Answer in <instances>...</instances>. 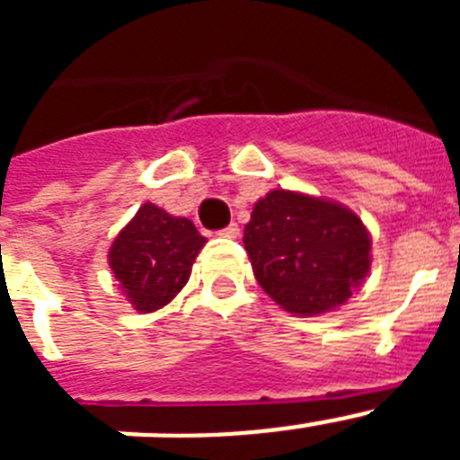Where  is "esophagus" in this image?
<instances>
[{
  "label": "esophagus",
  "mask_w": 460,
  "mask_h": 460,
  "mask_svg": "<svg viewBox=\"0 0 460 460\" xmlns=\"http://www.w3.org/2000/svg\"><path fill=\"white\" fill-rule=\"evenodd\" d=\"M218 234H223V237H227V239H237L239 237V226H237V223H230V226L223 227Z\"/></svg>",
  "instance_id": "1"
}]
</instances>
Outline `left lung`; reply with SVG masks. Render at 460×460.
Segmentation results:
<instances>
[{
  "label": "left lung",
  "mask_w": 460,
  "mask_h": 460,
  "mask_svg": "<svg viewBox=\"0 0 460 460\" xmlns=\"http://www.w3.org/2000/svg\"><path fill=\"white\" fill-rule=\"evenodd\" d=\"M243 249L260 288L296 315L345 304L371 267V239L357 214L283 189L255 202Z\"/></svg>",
  "instance_id": "obj_1"
}]
</instances>
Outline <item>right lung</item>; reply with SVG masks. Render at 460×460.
<instances>
[{"mask_svg": "<svg viewBox=\"0 0 460 460\" xmlns=\"http://www.w3.org/2000/svg\"><path fill=\"white\" fill-rule=\"evenodd\" d=\"M202 246L205 237L189 218L170 217L147 202L112 242L110 267L128 302L137 311L152 313L186 286Z\"/></svg>", "mask_w": 460, "mask_h": 460, "instance_id": "add662e5", "label": "right lung"}]
</instances>
